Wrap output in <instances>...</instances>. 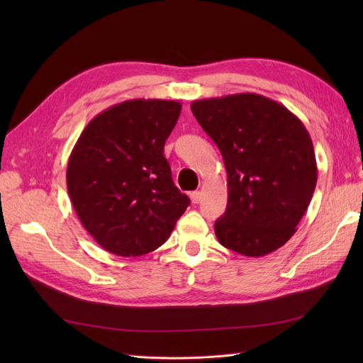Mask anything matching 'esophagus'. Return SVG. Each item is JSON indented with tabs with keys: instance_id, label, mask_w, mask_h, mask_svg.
Listing matches in <instances>:
<instances>
[{
	"instance_id": "obj_1",
	"label": "esophagus",
	"mask_w": 363,
	"mask_h": 363,
	"mask_svg": "<svg viewBox=\"0 0 363 363\" xmlns=\"http://www.w3.org/2000/svg\"><path fill=\"white\" fill-rule=\"evenodd\" d=\"M190 199H191V203H194V204H198L199 201H201V191H199V190L191 191Z\"/></svg>"
}]
</instances>
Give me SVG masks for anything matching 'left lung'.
<instances>
[{
  "label": "left lung",
  "mask_w": 363,
  "mask_h": 363,
  "mask_svg": "<svg viewBox=\"0 0 363 363\" xmlns=\"http://www.w3.org/2000/svg\"><path fill=\"white\" fill-rule=\"evenodd\" d=\"M190 107L228 173V207L215 221L218 242L248 257L281 248L296 233L317 186V160L303 121L257 94L198 99Z\"/></svg>",
  "instance_id": "left-lung-1"
}]
</instances>
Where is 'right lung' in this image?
Wrapping results in <instances>:
<instances>
[{
  "label": "right lung",
  "instance_id": "1",
  "mask_svg": "<svg viewBox=\"0 0 363 363\" xmlns=\"http://www.w3.org/2000/svg\"><path fill=\"white\" fill-rule=\"evenodd\" d=\"M181 107L169 99H128L98 113L76 142L68 195L106 251L137 257L157 250L190 204L164 156Z\"/></svg>",
  "mask_w": 363,
  "mask_h": 363
}]
</instances>
